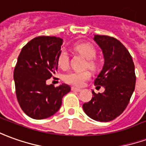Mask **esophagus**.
Instances as JSON below:
<instances>
[{
	"label": "esophagus",
	"instance_id": "34e87169",
	"mask_svg": "<svg viewBox=\"0 0 146 146\" xmlns=\"http://www.w3.org/2000/svg\"><path fill=\"white\" fill-rule=\"evenodd\" d=\"M72 91H73V92H80L81 91V89L80 88H76V87H72Z\"/></svg>",
	"mask_w": 146,
	"mask_h": 146
}]
</instances>
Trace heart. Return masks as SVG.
I'll list each match as a JSON object with an SVG mask.
<instances>
[{
    "label": "heart",
    "instance_id": "1",
    "mask_svg": "<svg viewBox=\"0 0 146 146\" xmlns=\"http://www.w3.org/2000/svg\"><path fill=\"white\" fill-rule=\"evenodd\" d=\"M74 50L79 52L82 55L88 60L93 58L96 51V49L90 44L88 43H80V44H76L74 46ZM58 64L61 68H66L69 65V54L66 52V50H62L59 53L58 56ZM88 66H93V62H89ZM91 77L90 72L87 70L84 71H70L69 73L65 74L64 76V80L66 82L73 85L76 86H82L84 83L88 80Z\"/></svg>",
    "mask_w": 146,
    "mask_h": 146
}]
</instances>
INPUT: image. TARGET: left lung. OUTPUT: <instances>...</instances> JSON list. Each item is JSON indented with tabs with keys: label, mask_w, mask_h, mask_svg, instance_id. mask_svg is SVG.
I'll list each match as a JSON object with an SVG mask.
<instances>
[{
	"label": "left lung",
	"mask_w": 146,
	"mask_h": 146,
	"mask_svg": "<svg viewBox=\"0 0 146 146\" xmlns=\"http://www.w3.org/2000/svg\"><path fill=\"white\" fill-rule=\"evenodd\" d=\"M94 41L103 52L104 63L94 81L96 88H104L103 93H95L83 104L84 111L98 122H109L126 109L135 88L136 76L132 57L121 42L107 35H96Z\"/></svg>",
	"instance_id": "8db88e82"
}]
</instances>
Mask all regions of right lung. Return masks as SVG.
Instances as JSON below:
<instances>
[{
    "instance_id": "add662e5",
    "label": "right lung",
    "mask_w": 146,
    "mask_h": 146,
    "mask_svg": "<svg viewBox=\"0 0 146 146\" xmlns=\"http://www.w3.org/2000/svg\"><path fill=\"white\" fill-rule=\"evenodd\" d=\"M63 39L38 36L23 46L14 70L17 100L23 112L34 119L50 117L62 106V100L71 90L66 84H46L58 70V56Z\"/></svg>"
}]
</instances>
